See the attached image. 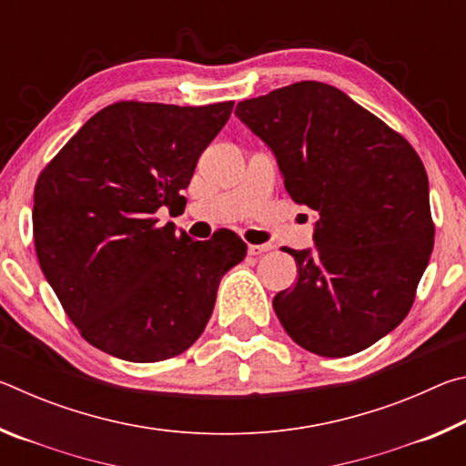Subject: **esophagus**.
I'll return each instance as SVG.
<instances>
[{
  "label": "esophagus",
  "mask_w": 466,
  "mask_h": 466,
  "mask_svg": "<svg viewBox=\"0 0 466 466\" xmlns=\"http://www.w3.org/2000/svg\"><path fill=\"white\" fill-rule=\"evenodd\" d=\"M271 250V244H248V255H263V252Z\"/></svg>",
  "instance_id": "34e87169"
}]
</instances>
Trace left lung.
I'll return each mask as SVG.
<instances>
[{"label":"left lung","mask_w":466,"mask_h":466,"mask_svg":"<svg viewBox=\"0 0 466 466\" xmlns=\"http://www.w3.org/2000/svg\"><path fill=\"white\" fill-rule=\"evenodd\" d=\"M234 115L271 149L296 203L317 214L314 247L288 248L294 288L273 310L294 341L345 358L407 317L433 248L428 175L409 141L345 92L298 82Z\"/></svg>","instance_id":"8db88e82"}]
</instances>
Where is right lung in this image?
I'll return each instance as SVG.
<instances>
[{
  "instance_id": "1",
  "label": "right lung",
  "mask_w": 466,
  "mask_h": 466,
  "mask_svg": "<svg viewBox=\"0 0 466 466\" xmlns=\"http://www.w3.org/2000/svg\"><path fill=\"white\" fill-rule=\"evenodd\" d=\"M232 106L116 102L86 121L38 177V263L100 351L137 364L183 353L208 325L219 281L247 255L230 230L199 242L154 216L185 201L180 191Z\"/></svg>"
}]
</instances>
